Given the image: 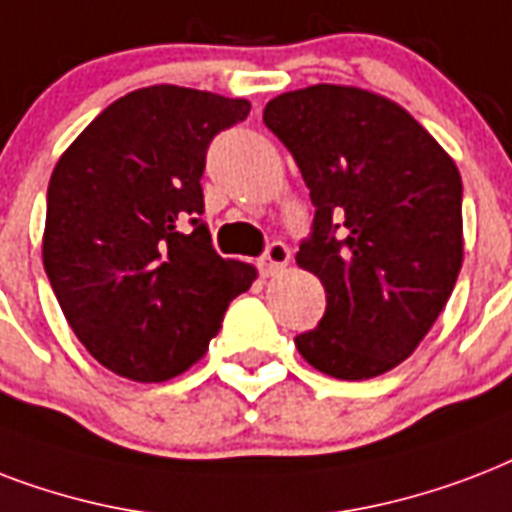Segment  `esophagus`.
Instances as JSON below:
<instances>
[{
	"label": "esophagus",
	"instance_id": "esophagus-1",
	"mask_svg": "<svg viewBox=\"0 0 512 512\" xmlns=\"http://www.w3.org/2000/svg\"><path fill=\"white\" fill-rule=\"evenodd\" d=\"M288 261H291V251H288V245L285 243L267 245V251H264V256H261V261H259L261 275L264 277L277 275L280 269L288 267Z\"/></svg>",
	"mask_w": 512,
	"mask_h": 512
}]
</instances>
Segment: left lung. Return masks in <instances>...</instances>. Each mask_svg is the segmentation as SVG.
Returning <instances> with one entry per match:
<instances>
[{
  "label": "left lung",
  "instance_id": "left-lung-1",
  "mask_svg": "<svg viewBox=\"0 0 512 512\" xmlns=\"http://www.w3.org/2000/svg\"><path fill=\"white\" fill-rule=\"evenodd\" d=\"M264 125L315 205L296 264L326 288V315L296 350L334 379L384 374L417 350L462 269L457 165L403 106L360 87L277 95Z\"/></svg>",
  "mask_w": 512,
  "mask_h": 512
}]
</instances>
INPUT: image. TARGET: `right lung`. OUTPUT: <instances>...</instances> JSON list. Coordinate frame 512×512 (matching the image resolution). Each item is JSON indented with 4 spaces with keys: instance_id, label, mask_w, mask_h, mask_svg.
I'll return each mask as SVG.
<instances>
[{
    "instance_id": "obj_1",
    "label": "right lung",
    "mask_w": 512,
    "mask_h": 512,
    "mask_svg": "<svg viewBox=\"0 0 512 512\" xmlns=\"http://www.w3.org/2000/svg\"><path fill=\"white\" fill-rule=\"evenodd\" d=\"M248 112L245 98L141 87L106 106L55 165L45 272L71 331L114 374H184L256 280L251 264L213 251L200 219L205 152Z\"/></svg>"
}]
</instances>
